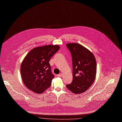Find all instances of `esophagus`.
Segmentation results:
<instances>
[{"instance_id": "obj_1", "label": "esophagus", "mask_w": 122, "mask_h": 122, "mask_svg": "<svg viewBox=\"0 0 122 122\" xmlns=\"http://www.w3.org/2000/svg\"><path fill=\"white\" fill-rule=\"evenodd\" d=\"M63 76V74L62 73H60V74H59L58 75V76H59V77H61V76Z\"/></svg>"}]
</instances>
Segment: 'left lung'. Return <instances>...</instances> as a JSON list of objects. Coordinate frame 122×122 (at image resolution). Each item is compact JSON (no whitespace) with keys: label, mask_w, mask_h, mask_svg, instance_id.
Segmentation results:
<instances>
[{"label":"left lung","mask_w":122,"mask_h":122,"mask_svg":"<svg viewBox=\"0 0 122 122\" xmlns=\"http://www.w3.org/2000/svg\"><path fill=\"white\" fill-rule=\"evenodd\" d=\"M72 61L73 80L67 88L75 94L85 92L94 82L96 74V61L92 53L76 43L66 45Z\"/></svg>","instance_id":"obj_1"}]
</instances>
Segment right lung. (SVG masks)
<instances>
[{
    "label": "right lung",
    "instance_id": "obj_1",
    "mask_svg": "<svg viewBox=\"0 0 122 122\" xmlns=\"http://www.w3.org/2000/svg\"><path fill=\"white\" fill-rule=\"evenodd\" d=\"M59 48L57 45H48L34 48L28 53L20 67L22 79L28 89L40 94L51 86L55 76L49 61Z\"/></svg>",
    "mask_w": 122,
    "mask_h": 122
}]
</instances>
